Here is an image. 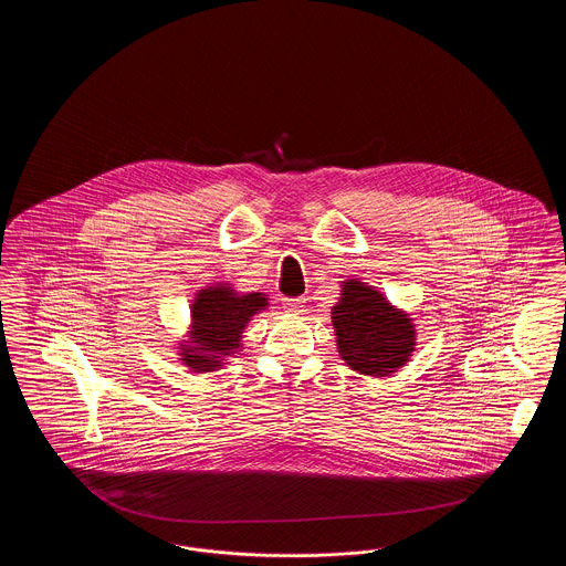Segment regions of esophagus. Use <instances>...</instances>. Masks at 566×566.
Here are the masks:
<instances>
[{
    "instance_id": "esophagus-1",
    "label": "esophagus",
    "mask_w": 566,
    "mask_h": 566,
    "mask_svg": "<svg viewBox=\"0 0 566 566\" xmlns=\"http://www.w3.org/2000/svg\"><path fill=\"white\" fill-rule=\"evenodd\" d=\"M284 310L291 314H301L305 310V298L303 296H293V298H284Z\"/></svg>"
}]
</instances>
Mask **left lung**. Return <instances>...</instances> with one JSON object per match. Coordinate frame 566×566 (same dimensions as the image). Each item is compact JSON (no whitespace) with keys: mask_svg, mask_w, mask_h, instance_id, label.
Masks as SVG:
<instances>
[{"mask_svg":"<svg viewBox=\"0 0 566 566\" xmlns=\"http://www.w3.org/2000/svg\"><path fill=\"white\" fill-rule=\"evenodd\" d=\"M331 314L342 360L363 376L395 374L416 348V324L409 314L365 282H344Z\"/></svg>","mask_w":566,"mask_h":566,"instance_id":"8db88e82","label":"left lung"}]
</instances>
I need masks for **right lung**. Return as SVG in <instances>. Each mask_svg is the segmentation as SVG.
<instances>
[{"label": "right lung", "mask_w": 566, "mask_h": 566, "mask_svg": "<svg viewBox=\"0 0 566 566\" xmlns=\"http://www.w3.org/2000/svg\"><path fill=\"white\" fill-rule=\"evenodd\" d=\"M268 295H238L229 284L199 291L190 305L189 342L180 344V360L195 374L216 371L242 348L243 328L254 314L265 310Z\"/></svg>", "instance_id": "right-lung-1"}]
</instances>
